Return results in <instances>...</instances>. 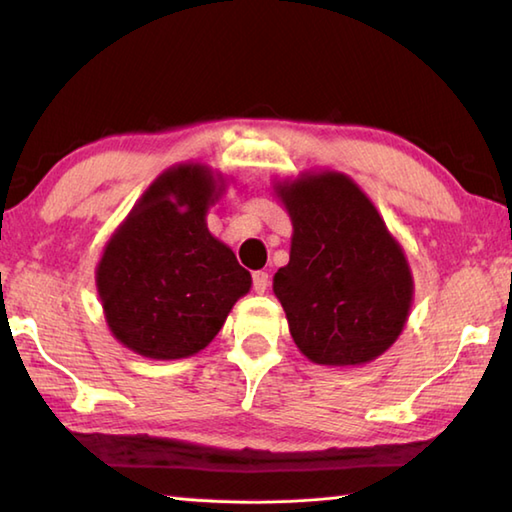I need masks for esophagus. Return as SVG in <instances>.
Segmentation results:
<instances>
[{"label":"esophagus","mask_w":512,"mask_h":512,"mask_svg":"<svg viewBox=\"0 0 512 512\" xmlns=\"http://www.w3.org/2000/svg\"><path fill=\"white\" fill-rule=\"evenodd\" d=\"M252 283H254L256 294H265V289L269 287V274L267 272H254Z\"/></svg>","instance_id":"1"}]
</instances>
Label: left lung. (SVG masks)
Returning <instances> with one entry per match:
<instances>
[{
	"instance_id": "left-lung-1",
	"label": "left lung",
	"mask_w": 512,
	"mask_h": 512,
	"mask_svg": "<svg viewBox=\"0 0 512 512\" xmlns=\"http://www.w3.org/2000/svg\"><path fill=\"white\" fill-rule=\"evenodd\" d=\"M276 194L294 234L274 294L296 347L318 365L374 361L410 314L414 281L401 245L343 173H305L278 182Z\"/></svg>"
}]
</instances>
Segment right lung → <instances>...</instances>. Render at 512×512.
Instances as JSON below:
<instances>
[{
	"label": "right lung",
	"instance_id": "right-lung-1",
	"mask_svg": "<svg viewBox=\"0 0 512 512\" xmlns=\"http://www.w3.org/2000/svg\"><path fill=\"white\" fill-rule=\"evenodd\" d=\"M202 165H178L144 191L115 229L95 283L115 339L147 359H187L211 343L252 287L236 254L209 234L223 185Z\"/></svg>",
	"mask_w": 512,
	"mask_h": 512
}]
</instances>
